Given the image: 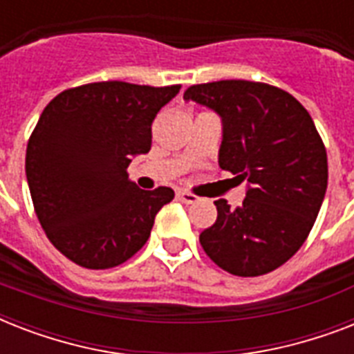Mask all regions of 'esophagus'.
<instances>
[{
  "label": "esophagus",
  "mask_w": 354,
  "mask_h": 354,
  "mask_svg": "<svg viewBox=\"0 0 354 354\" xmlns=\"http://www.w3.org/2000/svg\"><path fill=\"white\" fill-rule=\"evenodd\" d=\"M176 196L180 202H183V204H194V202L198 200L193 193H187V191H178Z\"/></svg>",
  "instance_id": "34e87169"
}]
</instances>
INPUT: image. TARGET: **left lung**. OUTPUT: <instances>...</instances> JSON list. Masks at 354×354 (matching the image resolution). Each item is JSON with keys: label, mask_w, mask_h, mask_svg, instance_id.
I'll use <instances>...</instances> for the list:
<instances>
[{"label": "left lung", "mask_w": 354, "mask_h": 354, "mask_svg": "<svg viewBox=\"0 0 354 354\" xmlns=\"http://www.w3.org/2000/svg\"><path fill=\"white\" fill-rule=\"evenodd\" d=\"M183 99L221 115L218 165L248 182L241 207L215 202V224L200 233L204 252L241 277L279 268L303 246L327 191V152L313 118L290 93L264 82L196 84Z\"/></svg>", "instance_id": "obj_1"}]
</instances>
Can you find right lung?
Here are the masks:
<instances>
[{"label": "right lung", "instance_id": "right-lung-1", "mask_svg": "<svg viewBox=\"0 0 354 354\" xmlns=\"http://www.w3.org/2000/svg\"><path fill=\"white\" fill-rule=\"evenodd\" d=\"M182 86L93 82L58 93L41 112L25 154L30 198L47 239L69 261L113 268L149 241L171 187L143 191L128 180L147 154L152 121Z\"/></svg>", "mask_w": 354, "mask_h": 354}]
</instances>
